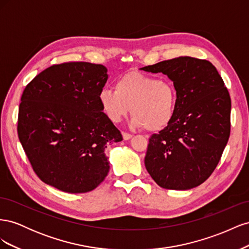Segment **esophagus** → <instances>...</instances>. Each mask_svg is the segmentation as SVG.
Returning <instances> with one entry per match:
<instances>
[{"label": "esophagus", "instance_id": "obj_1", "mask_svg": "<svg viewBox=\"0 0 249 249\" xmlns=\"http://www.w3.org/2000/svg\"><path fill=\"white\" fill-rule=\"evenodd\" d=\"M123 138L124 140H129L132 138V135L129 134V133H125V132H123Z\"/></svg>", "mask_w": 249, "mask_h": 249}]
</instances>
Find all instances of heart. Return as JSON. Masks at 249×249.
Returning <instances> with one entry per match:
<instances>
[{"label": "heart", "instance_id": "heart-1", "mask_svg": "<svg viewBox=\"0 0 249 249\" xmlns=\"http://www.w3.org/2000/svg\"><path fill=\"white\" fill-rule=\"evenodd\" d=\"M99 102L111 122L119 123L132 112L130 124L135 129L159 132L175 116L177 91L169 80L127 72L115 81L114 89L101 90Z\"/></svg>", "mask_w": 249, "mask_h": 249}]
</instances>
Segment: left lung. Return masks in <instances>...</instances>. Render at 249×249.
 Masks as SVG:
<instances>
[{"label":"left lung","instance_id":"obj_1","mask_svg":"<svg viewBox=\"0 0 249 249\" xmlns=\"http://www.w3.org/2000/svg\"><path fill=\"white\" fill-rule=\"evenodd\" d=\"M173 82L177 104L171 123L149 138L146 170L164 189L202 184L219 163L231 133V96L207 60L178 57L140 69Z\"/></svg>","mask_w":249,"mask_h":249}]
</instances>
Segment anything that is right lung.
<instances>
[{"mask_svg":"<svg viewBox=\"0 0 249 249\" xmlns=\"http://www.w3.org/2000/svg\"><path fill=\"white\" fill-rule=\"evenodd\" d=\"M107 71L89 62L53 65L22 92L18 123L22 148L37 177L63 192L95 189L110 169L105 149L123 140L99 102Z\"/></svg>","mask_w":249,"mask_h":249,"instance_id":"add662e5","label":"right lung"}]
</instances>
